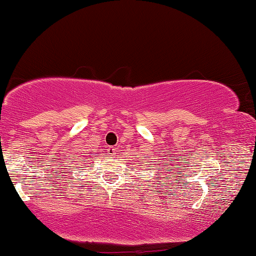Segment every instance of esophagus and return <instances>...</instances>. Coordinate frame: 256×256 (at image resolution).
<instances>
[{"label": "esophagus", "mask_w": 256, "mask_h": 256, "mask_svg": "<svg viewBox=\"0 0 256 256\" xmlns=\"http://www.w3.org/2000/svg\"><path fill=\"white\" fill-rule=\"evenodd\" d=\"M107 152H108L110 156H114L116 152V149L114 146H108V149H107Z\"/></svg>", "instance_id": "obj_1"}]
</instances>
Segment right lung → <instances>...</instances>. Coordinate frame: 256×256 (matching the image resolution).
<instances>
[{
    "mask_svg": "<svg viewBox=\"0 0 256 256\" xmlns=\"http://www.w3.org/2000/svg\"><path fill=\"white\" fill-rule=\"evenodd\" d=\"M82 162H83V160H82Z\"/></svg>",
    "mask_w": 256,
    "mask_h": 256,
    "instance_id": "add662e5",
    "label": "right lung"
}]
</instances>
